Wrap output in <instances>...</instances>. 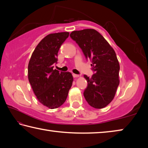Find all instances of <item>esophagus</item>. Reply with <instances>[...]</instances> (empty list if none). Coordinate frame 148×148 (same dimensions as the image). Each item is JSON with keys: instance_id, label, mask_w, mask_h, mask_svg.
<instances>
[{"instance_id": "34e87169", "label": "esophagus", "mask_w": 148, "mask_h": 148, "mask_svg": "<svg viewBox=\"0 0 148 148\" xmlns=\"http://www.w3.org/2000/svg\"><path fill=\"white\" fill-rule=\"evenodd\" d=\"M72 76H73V77H78L79 76V75L76 74H72Z\"/></svg>"}]
</instances>
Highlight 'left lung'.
<instances>
[{
  "mask_svg": "<svg viewBox=\"0 0 148 148\" xmlns=\"http://www.w3.org/2000/svg\"><path fill=\"white\" fill-rule=\"evenodd\" d=\"M70 36L78 44L86 59L91 61L95 74L84 75L87 86L84 95L90 106L101 109L114 99L119 84V63L116 52L96 30L87 29L72 32Z\"/></svg>",
  "mask_w": 148,
  "mask_h": 148,
  "instance_id": "left-lung-1",
  "label": "left lung"
}]
</instances>
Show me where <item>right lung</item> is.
<instances>
[{
	"instance_id": "1",
	"label": "right lung",
	"mask_w": 148,
	"mask_h": 148,
	"mask_svg": "<svg viewBox=\"0 0 148 148\" xmlns=\"http://www.w3.org/2000/svg\"><path fill=\"white\" fill-rule=\"evenodd\" d=\"M69 36V32L47 35L37 45L29 62L28 78L34 93L50 109L64 103L73 82L71 72L53 69L60 47Z\"/></svg>"
}]
</instances>
